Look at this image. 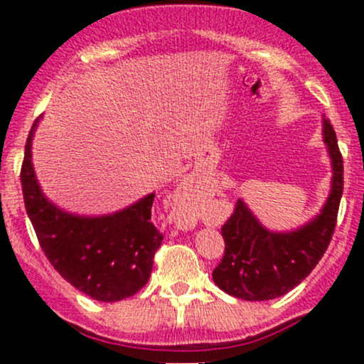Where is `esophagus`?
<instances>
[{
	"label": "esophagus",
	"mask_w": 364,
	"mask_h": 364,
	"mask_svg": "<svg viewBox=\"0 0 364 364\" xmlns=\"http://www.w3.org/2000/svg\"><path fill=\"white\" fill-rule=\"evenodd\" d=\"M178 222H188V218H186L185 215H179L178 216Z\"/></svg>",
	"instance_id": "1"
}]
</instances>
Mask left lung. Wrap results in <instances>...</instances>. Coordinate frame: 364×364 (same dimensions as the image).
Returning a JSON list of instances; mask_svg holds the SVG:
<instances>
[{"mask_svg":"<svg viewBox=\"0 0 364 364\" xmlns=\"http://www.w3.org/2000/svg\"><path fill=\"white\" fill-rule=\"evenodd\" d=\"M322 135L333 164L331 192L324 208L306 225L292 232H271L237 200L223 223L225 253L213 271V280L227 294L247 301H266L287 294L311 273L336 227L341 192L343 159L329 119L322 121Z\"/></svg>","mask_w":364,"mask_h":364,"instance_id":"left-lung-1","label":"left lung"}]
</instances>
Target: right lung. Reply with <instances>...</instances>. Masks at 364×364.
Instances as JSON below:
<instances>
[{
  "label": "right lung",
  "instance_id": "add662e5",
  "mask_svg": "<svg viewBox=\"0 0 364 364\" xmlns=\"http://www.w3.org/2000/svg\"><path fill=\"white\" fill-rule=\"evenodd\" d=\"M38 119L26 141L21 185L40 247L54 269L86 296L105 303L134 296L148 284L164 240L151 222L155 193L105 216H77L54 205L40 190L31 164Z\"/></svg>",
  "mask_w": 364,
  "mask_h": 364
}]
</instances>
